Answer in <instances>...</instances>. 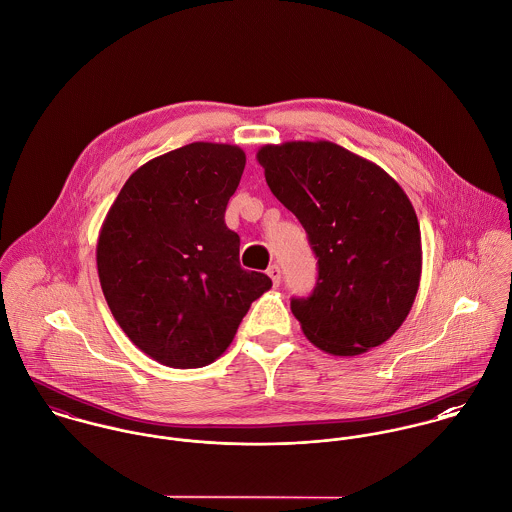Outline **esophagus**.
Instances as JSON below:
<instances>
[{
	"label": "esophagus",
	"mask_w": 512,
	"mask_h": 512,
	"mask_svg": "<svg viewBox=\"0 0 512 512\" xmlns=\"http://www.w3.org/2000/svg\"><path fill=\"white\" fill-rule=\"evenodd\" d=\"M268 276L272 278L274 286L278 288V286H280V280H282V272H280V268H278V266H270V268H268Z\"/></svg>",
	"instance_id": "obj_1"
}]
</instances>
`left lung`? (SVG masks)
Here are the masks:
<instances>
[{
  "instance_id": "left-lung-1",
  "label": "left lung",
  "mask_w": 512,
  "mask_h": 512,
  "mask_svg": "<svg viewBox=\"0 0 512 512\" xmlns=\"http://www.w3.org/2000/svg\"><path fill=\"white\" fill-rule=\"evenodd\" d=\"M256 159L317 258L315 290L292 299L303 335L335 357L388 341L422 276L420 224L404 189L376 163L325 140L268 144Z\"/></svg>"
}]
</instances>
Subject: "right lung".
I'll use <instances>...</instances> for the list:
<instances>
[{
  "mask_svg": "<svg viewBox=\"0 0 512 512\" xmlns=\"http://www.w3.org/2000/svg\"><path fill=\"white\" fill-rule=\"evenodd\" d=\"M246 155L195 142L136 169L102 222L96 268L106 303L147 357L171 368L211 365L254 299L272 288L240 268L224 222Z\"/></svg>",
  "mask_w": 512,
  "mask_h": 512,
  "instance_id": "add662e5",
  "label": "right lung"
}]
</instances>
